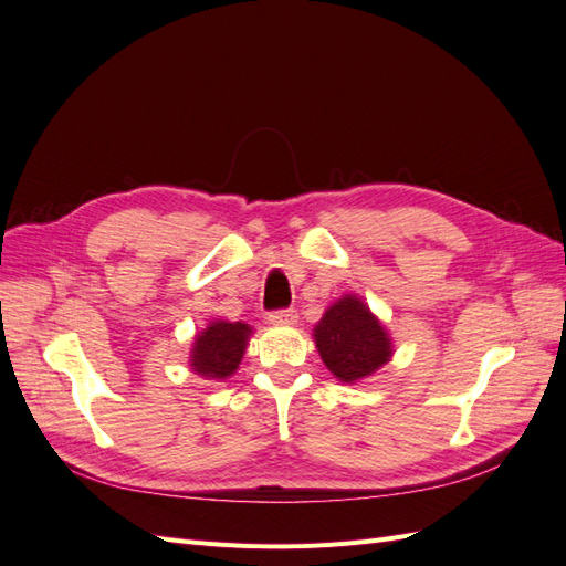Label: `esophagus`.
Masks as SVG:
<instances>
[{
  "label": "esophagus",
  "instance_id": "1",
  "mask_svg": "<svg viewBox=\"0 0 566 566\" xmlns=\"http://www.w3.org/2000/svg\"><path fill=\"white\" fill-rule=\"evenodd\" d=\"M295 318H297L295 310H276V312H271V314H269V321H271V323H276V325L295 323Z\"/></svg>",
  "mask_w": 566,
  "mask_h": 566
}]
</instances>
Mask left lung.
I'll list each match as a JSON object with an SVG mask.
<instances>
[{"mask_svg":"<svg viewBox=\"0 0 566 566\" xmlns=\"http://www.w3.org/2000/svg\"><path fill=\"white\" fill-rule=\"evenodd\" d=\"M323 364L342 382H356L385 366L391 356V339L380 321L358 297H342L323 314L314 328Z\"/></svg>","mask_w":566,"mask_h":566,"instance_id":"8db88e82","label":"left lung"}]
</instances>
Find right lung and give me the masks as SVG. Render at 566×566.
<instances>
[{
	"instance_id": "1",
	"label": "right lung",
	"mask_w": 566,
	"mask_h": 566,
	"mask_svg": "<svg viewBox=\"0 0 566 566\" xmlns=\"http://www.w3.org/2000/svg\"><path fill=\"white\" fill-rule=\"evenodd\" d=\"M250 333V325L245 323H210V328L196 337L191 354L193 370L214 380L229 378V375L235 373L238 364H241Z\"/></svg>"
}]
</instances>
